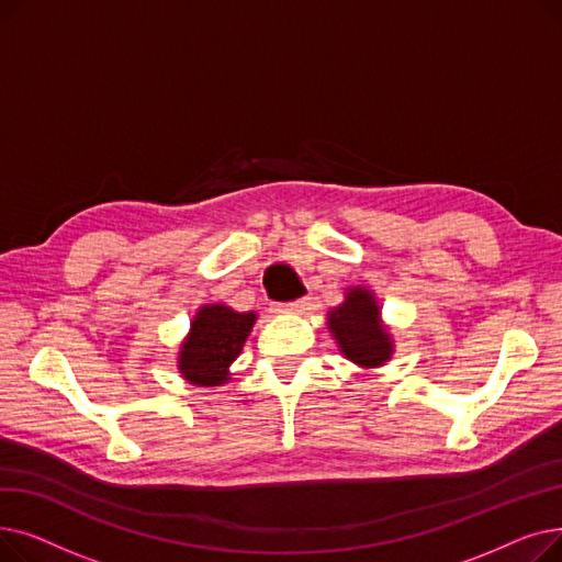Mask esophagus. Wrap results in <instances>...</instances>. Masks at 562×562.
<instances>
[{"label":"esophagus","mask_w":562,"mask_h":562,"mask_svg":"<svg viewBox=\"0 0 562 562\" xmlns=\"http://www.w3.org/2000/svg\"><path fill=\"white\" fill-rule=\"evenodd\" d=\"M307 305H310V299H307V296H301V299H296V301L286 303L284 310H286V312H303Z\"/></svg>","instance_id":"obj_1"}]
</instances>
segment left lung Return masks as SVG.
Masks as SVG:
<instances>
[{
	"instance_id": "left-lung-1",
	"label": "left lung",
	"mask_w": 562,
	"mask_h": 562,
	"mask_svg": "<svg viewBox=\"0 0 562 562\" xmlns=\"http://www.w3.org/2000/svg\"><path fill=\"white\" fill-rule=\"evenodd\" d=\"M330 333L344 356L360 367H380L392 356V339L380 326V307L371 291L356 286L346 293V303L330 312Z\"/></svg>"
}]
</instances>
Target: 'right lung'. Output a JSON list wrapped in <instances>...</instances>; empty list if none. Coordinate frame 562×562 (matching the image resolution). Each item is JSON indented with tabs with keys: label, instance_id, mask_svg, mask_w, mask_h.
Here are the masks:
<instances>
[{
	"label": "right lung",
	"instance_id": "obj_1",
	"mask_svg": "<svg viewBox=\"0 0 562 562\" xmlns=\"http://www.w3.org/2000/svg\"><path fill=\"white\" fill-rule=\"evenodd\" d=\"M252 323V312L239 314L225 305L202 307L180 350L182 375L200 387L223 385L227 380V367L239 358Z\"/></svg>",
	"mask_w": 562,
	"mask_h": 562
}]
</instances>
